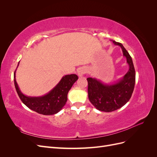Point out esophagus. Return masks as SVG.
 Wrapping results in <instances>:
<instances>
[{
	"label": "esophagus",
	"mask_w": 157,
	"mask_h": 157,
	"mask_svg": "<svg viewBox=\"0 0 157 157\" xmlns=\"http://www.w3.org/2000/svg\"><path fill=\"white\" fill-rule=\"evenodd\" d=\"M87 69L85 67H80L78 69L77 71V74L78 75V77H82L83 75H84L85 73H86Z\"/></svg>",
	"instance_id": "esophagus-1"
}]
</instances>
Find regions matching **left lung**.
<instances>
[{
    "label": "left lung",
    "instance_id": "obj_1",
    "mask_svg": "<svg viewBox=\"0 0 157 157\" xmlns=\"http://www.w3.org/2000/svg\"><path fill=\"white\" fill-rule=\"evenodd\" d=\"M112 42L121 48L129 65L128 72L113 84H104L96 78H87L90 101L98 110L104 112H112L124 106L130 100L136 81L135 69L131 56L121 43Z\"/></svg>",
    "mask_w": 157,
    "mask_h": 157
}]
</instances>
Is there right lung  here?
<instances>
[{"label":"right lung","instance_id":"add662e5","mask_svg":"<svg viewBox=\"0 0 157 157\" xmlns=\"http://www.w3.org/2000/svg\"><path fill=\"white\" fill-rule=\"evenodd\" d=\"M16 71L13 75L14 85L21 101L31 110L44 115H54L61 110L67 101L69 91L78 80V76L75 74L65 75L48 93L42 96L31 97L21 92L16 80Z\"/></svg>","mask_w":157,"mask_h":157}]
</instances>
